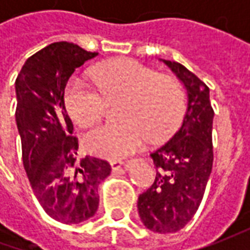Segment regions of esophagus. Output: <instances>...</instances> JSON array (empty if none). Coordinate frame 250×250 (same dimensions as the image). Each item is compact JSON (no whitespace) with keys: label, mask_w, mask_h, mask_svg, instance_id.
<instances>
[{"label":"esophagus","mask_w":250,"mask_h":250,"mask_svg":"<svg viewBox=\"0 0 250 250\" xmlns=\"http://www.w3.org/2000/svg\"><path fill=\"white\" fill-rule=\"evenodd\" d=\"M110 164H111V168H112V171H120L121 168L125 166V163H124V161H121V160H112Z\"/></svg>","instance_id":"34e87169"}]
</instances>
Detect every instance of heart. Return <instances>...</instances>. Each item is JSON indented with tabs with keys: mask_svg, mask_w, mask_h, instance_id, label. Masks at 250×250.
I'll return each instance as SVG.
<instances>
[{
	"mask_svg": "<svg viewBox=\"0 0 250 250\" xmlns=\"http://www.w3.org/2000/svg\"><path fill=\"white\" fill-rule=\"evenodd\" d=\"M94 81L107 100H124L120 110L122 124L101 125L86 135V149L96 156L126 157L139 150L147 138L160 140L172 133L184 117L187 99L182 84L138 61L108 63L94 73ZM101 93L82 79L71 81L65 104L76 124L89 126L100 120L104 111Z\"/></svg>",
	"mask_w": 250,
	"mask_h": 250,
	"instance_id": "heart-1",
	"label": "heart"
}]
</instances>
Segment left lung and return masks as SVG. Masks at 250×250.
Returning a JSON list of instances; mask_svg holds the SVG:
<instances>
[{
	"instance_id": "8db88e82",
	"label": "left lung",
	"mask_w": 250,
	"mask_h": 250,
	"mask_svg": "<svg viewBox=\"0 0 250 250\" xmlns=\"http://www.w3.org/2000/svg\"><path fill=\"white\" fill-rule=\"evenodd\" d=\"M185 86L188 107L181 128L150 157L157 174L139 195L142 223L153 232H177L195 216L213 167L210 90L195 73L175 61L161 60Z\"/></svg>"
}]
</instances>
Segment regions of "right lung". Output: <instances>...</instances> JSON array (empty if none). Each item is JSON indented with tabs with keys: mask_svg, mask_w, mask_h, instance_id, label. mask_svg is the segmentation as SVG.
I'll return each mask as SVG.
<instances>
[{
	"mask_svg": "<svg viewBox=\"0 0 250 250\" xmlns=\"http://www.w3.org/2000/svg\"><path fill=\"white\" fill-rule=\"evenodd\" d=\"M97 54L68 42L50 44L27 58L15 82L24 171L44 211L63 224L96 214L97 189L111 172L105 160L78 159V138L63 101L71 75Z\"/></svg>",
	"mask_w": 250,
	"mask_h": 250,
	"instance_id": "add662e5",
	"label": "right lung"
}]
</instances>
